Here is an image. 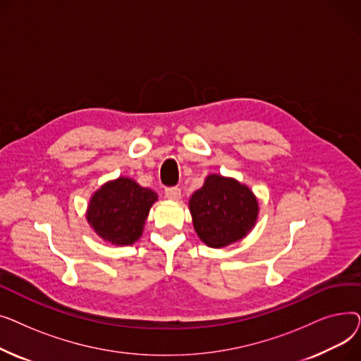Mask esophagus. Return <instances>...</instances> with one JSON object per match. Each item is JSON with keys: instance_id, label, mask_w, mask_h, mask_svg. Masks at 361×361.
<instances>
[{"instance_id": "esophagus-1", "label": "esophagus", "mask_w": 361, "mask_h": 361, "mask_svg": "<svg viewBox=\"0 0 361 361\" xmlns=\"http://www.w3.org/2000/svg\"><path fill=\"white\" fill-rule=\"evenodd\" d=\"M165 196L169 200H180L181 190L178 187H168V188H165Z\"/></svg>"}]
</instances>
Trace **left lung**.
Instances as JSON below:
<instances>
[{
  "label": "left lung",
  "mask_w": 361,
  "mask_h": 361,
  "mask_svg": "<svg viewBox=\"0 0 361 361\" xmlns=\"http://www.w3.org/2000/svg\"><path fill=\"white\" fill-rule=\"evenodd\" d=\"M193 226L209 247L222 249L247 235L257 221V199L247 185L218 174L207 176L188 200Z\"/></svg>",
  "instance_id": "obj_1"
}]
</instances>
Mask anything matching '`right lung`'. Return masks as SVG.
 Returning a JSON list of instances; mask_svg holds the SVG:
<instances>
[{
    "instance_id": "1",
    "label": "right lung",
    "mask_w": 361,
    "mask_h": 361,
    "mask_svg": "<svg viewBox=\"0 0 361 361\" xmlns=\"http://www.w3.org/2000/svg\"><path fill=\"white\" fill-rule=\"evenodd\" d=\"M158 195L135 180L118 177L101 185L87 204L86 219L102 240L116 245L137 241Z\"/></svg>"
}]
</instances>
